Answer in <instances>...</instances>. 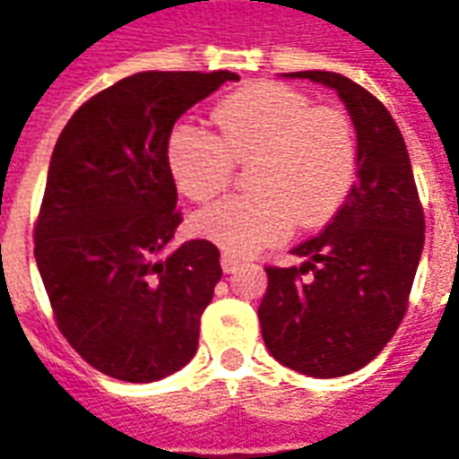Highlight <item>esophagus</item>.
Listing matches in <instances>:
<instances>
[{"mask_svg": "<svg viewBox=\"0 0 459 459\" xmlns=\"http://www.w3.org/2000/svg\"><path fill=\"white\" fill-rule=\"evenodd\" d=\"M240 265L238 258H233V255H229V253H223L221 255V268H223V273H236Z\"/></svg>", "mask_w": 459, "mask_h": 459, "instance_id": "esophagus-1", "label": "esophagus"}]
</instances>
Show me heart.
Returning a JSON list of instances; mask_svg holds the SVG:
<instances>
[{
    "label": "heart",
    "instance_id": "obj_1",
    "mask_svg": "<svg viewBox=\"0 0 459 459\" xmlns=\"http://www.w3.org/2000/svg\"><path fill=\"white\" fill-rule=\"evenodd\" d=\"M211 127L177 125L167 167L184 196L204 201L229 186L233 164L250 161L248 194L223 196L194 216L196 233L226 253L250 255L288 236L292 223L315 229L354 184L351 120L288 85L240 88L213 108Z\"/></svg>",
    "mask_w": 459,
    "mask_h": 459
}]
</instances>
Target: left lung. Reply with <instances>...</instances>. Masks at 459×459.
Wrapping results in <instances>:
<instances>
[{"label":"left lung","instance_id":"obj_1","mask_svg":"<svg viewBox=\"0 0 459 459\" xmlns=\"http://www.w3.org/2000/svg\"><path fill=\"white\" fill-rule=\"evenodd\" d=\"M282 75L339 95L356 130V184L327 229L292 248L305 260L299 268L265 270L260 329L282 366L337 378L368 364L401 325L425 216L403 134L374 95L329 71Z\"/></svg>","mask_w":459,"mask_h":459}]
</instances>
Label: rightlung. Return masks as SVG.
<instances>
[{"mask_svg": "<svg viewBox=\"0 0 459 459\" xmlns=\"http://www.w3.org/2000/svg\"><path fill=\"white\" fill-rule=\"evenodd\" d=\"M230 71H144L81 105L56 142L36 223V265L68 344L98 371L150 384L179 371L221 280L209 240L179 229L167 167L174 122Z\"/></svg>", "mask_w": 459, "mask_h": 459, "instance_id": "1", "label": "right lung"}]
</instances>
